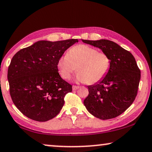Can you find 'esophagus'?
I'll return each mask as SVG.
<instances>
[{
	"label": "esophagus",
	"mask_w": 152,
	"mask_h": 152,
	"mask_svg": "<svg viewBox=\"0 0 152 152\" xmlns=\"http://www.w3.org/2000/svg\"><path fill=\"white\" fill-rule=\"evenodd\" d=\"M80 87H79L78 86H72V90H73V91H76V90H77Z\"/></svg>",
	"instance_id": "obj_1"
}]
</instances>
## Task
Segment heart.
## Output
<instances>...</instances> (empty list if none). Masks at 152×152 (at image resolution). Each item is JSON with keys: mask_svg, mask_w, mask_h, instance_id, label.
Returning a JSON list of instances; mask_svg holds the SVG:
<instances>
[{"mask_svg": "<svg viewBox=\"0 0 152 152\" xmlns=\"http://www.w3.org/2000/svg\"><path fill=\"white\" fill-rule=\"evenodd\" d=\"M110 67V59L106 53L84 45L72 47L58 61L59 72L63 79H69L77 69L76 81L88 84L102 80L108 72Z\"/></svg>", "mask_w": 152, "mask_h": 152, "instance_id": "b5f03b06", "label": "heart"}]
</instances>
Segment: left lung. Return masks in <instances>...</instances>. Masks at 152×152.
<instances>
[{
	"mask_svg": "<svg viewBox=\"0 0 152 152\" xmlns=\"http://www.w3.org/2000/svg\"><path fill=\"white\" fill-rule=\"evenodd\" d=\"M82 42L100 49L110 59V67L105 77L88 86L89 94L83 104L96 118L102 120L115 118L132 104L137 95L140 71L134 57L107 39H82Z\"/></svg>",
	"mask_w": 152,
	"mask_h": 152,
	"instance_id": "left-lung-1",
	"label": "left lung"
}]
</instances>
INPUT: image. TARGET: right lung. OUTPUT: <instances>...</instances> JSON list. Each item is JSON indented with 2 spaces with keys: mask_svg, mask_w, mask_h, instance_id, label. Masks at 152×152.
<instances>
[{
  "mask_svg": "<svg viewBox=\"0 0 152 152\" xmlns=\"http://www.w3.org/2000/svg\"><path fill=\"white\" fill-rule=\"evenodd\" d=\"M76 42L77 39L40 40L20 50L12 58L7 72L10 95L27 117L45 122L60 113L72 86L60 77L58 61Z\"/></svg>",
  "mask_w": 152,
  "mask_h": 152,
  "instance_id": "add662e5",
  "label": "right lung"
}]
</instances>
